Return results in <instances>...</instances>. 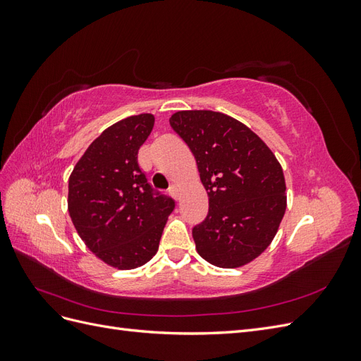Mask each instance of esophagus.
<instances>
[{"instance_id":"esophagus-1","label":"esophagus","mask_w":361,"mask_h":361,"mask_svg":"<svg viewBox=\"0 0 361 361\" xmlns=\"http://www.w3.org/2000/svg\"><path fill=\"white\" fill-rule=\"evenodd\" d=\"M169 191H170V194L173 195L174 199H176V200L179 199V187H178V185H171Z\"/></svg>"}]
</instances>
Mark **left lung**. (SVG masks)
<instances>
[{
    "instance_id": "8db88e82",
    "label": "left lung",
    "mask_w": 361,
    "mask_h": 361,
    "mask_svg": "<svg viewBox=\"0 0 361 361\" xmlns=\"http://www.w3.org/2000/svg\"><path fill=\"white\" fill-rule=\"evenodd\" d=\"M170 125L188 145L209 197L192 228L197 253L220 268H239L274 239L286 211L280 162L253 130L209 110L178 111Z\"/></svg>"
}]
</instances>
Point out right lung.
<instances>
[{"instance_id":"right-lung-1","label":"right lung","mask_w":361,"mask_h":361,"mask_svg":"<svg viewBox=\"0 0 361 361\" xmlns=\"http://www.w3.org/2000/svg\"><path fill=\"white\" fill-rule=\"evenodd\" d=\"M155 117L138 114L106 128L69 178L68 207L84 244L117 269H134L157 255L174 200L154 188L138 166V149Z\"/></svg>"}]
</instances>
